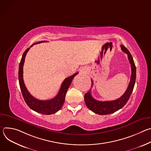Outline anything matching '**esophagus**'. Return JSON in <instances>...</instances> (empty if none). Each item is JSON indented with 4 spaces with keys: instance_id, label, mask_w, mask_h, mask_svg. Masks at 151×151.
I'll list each match as a JSON object with an SVG mask.
<instances>
[{
    "instance_id": "34e87169",
    "label": "esophagus",
    "mask_w": 151,
    "mask_h": 151,
    "mask_svg": "<svg viewBox=\"0 0 151 151\" xmlns=\"http://www.w3.org/2000/svg\"><path fill=\"white\" fill-rule=\"evenodd\" d=\"M80 72H82V73H85L86 72H87V69L85 68H82L81 69Z\"/></svg>"
}]
</instances>
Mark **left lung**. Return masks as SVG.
<instances>
[{
  "instance_id": "left-lung-1",
  "label": "left lung",
  "mask_w": 151,
  "mask_h": 151,
  "mask_svg": "<svg viewBox=\"0 0 151 151\" xmlns=\"http://www.w3.org/2000/svg\"><path fill=\"white\" fill-rule=\"evenodd\" d=\"M121 47L122 51L127 54L128 60L131 64L132 75L130 81L129 82L128 88L124 94L121 97L115 100L105 101H98L92 97L90 90L88 92L85 93L84 96V100L86 105H87L89 109L97 114L101 115H108L115 112L116 111L121 109L130 99V97L133 92L136 78V68L132 55L129 51L122 45H121ZM91 83V85H93V82L92 80Z\"/></svg>"
}]
</instances>
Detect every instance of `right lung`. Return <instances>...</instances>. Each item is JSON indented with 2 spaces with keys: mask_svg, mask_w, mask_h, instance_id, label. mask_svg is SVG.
<instances>
[{
  "mask_svg": "<svg viewBox=\"0 0 151 151\" xmlns=\"http://www.w3.org/2000/svg\"><path fill=\"white\" fill-rule=\"evenodd\" d=\"M45 42L47 41L44 40L35 43V44H33L30 46V47H32L34 45ZM30 47L28 48L23 53L19 65L18 79L21 93H22L23 96L26 104L28 105V106L30 109H32L34 111L44 115H51L55 114L57 112H58L60 109H61L64 104V100H65L67 91L69 87H70L73 78L78 73L76 72L73 75L64 79V81L63 82L61 85L58 93L54 98L48 100H40L35 98L30 94V93L27 90L23 80V65L26 54L30 50Z\"/></svg>",
  "mask_w": 151,
  "mask_h": 151,
  "instance_id": "add662e5",
  "label": "right lung"
}]
</instances>
